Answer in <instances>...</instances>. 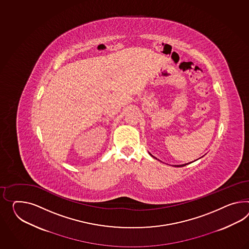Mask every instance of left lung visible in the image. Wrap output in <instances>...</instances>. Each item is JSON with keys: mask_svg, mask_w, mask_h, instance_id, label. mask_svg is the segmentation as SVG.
<instances>
[{"mask_svg": "<svg viewBox=\"0 0 249 249\" xmlns=\"http://www.w3.org/2000/svg\"><path fill=\"white\" fill-rule=\"evenodd\" d=\"M186 164H188V163H186ZM186 164H181V165H176V167H182V166H185Z\"/></svg>", "mask_w": 249, "mask_h": 249, "instance_id": "left-lung-1", "label": "left lung"}]
</instances>
